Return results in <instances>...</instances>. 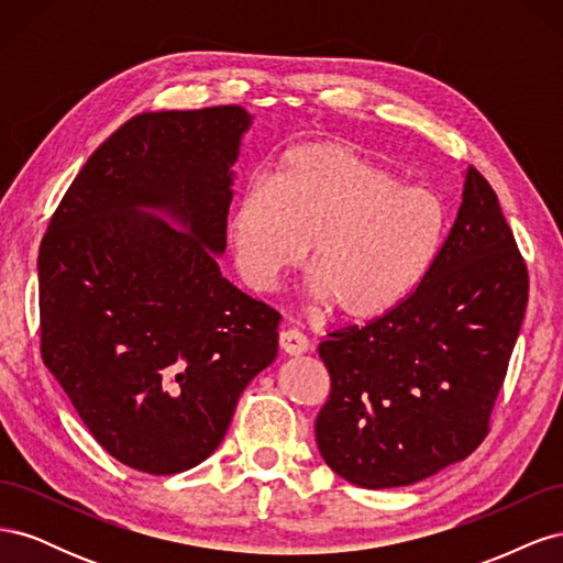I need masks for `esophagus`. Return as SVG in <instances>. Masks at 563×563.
Listing matches in <instances>:
<instances>
[{
	"label": "esophagus",
	"mask_w": 563,
	"mask_h": 563,
	"mask_svg": "<svg viewBox=\"0 0 563 563\" xmlns=\"http://www.w3.org/2000/svg\"><path fill=\"white\" fill-rule=\"evenodd\" d=\"M279 350L284 354H291V356L305 354V352L310 350V340L305 338L298 329H284L279 333Z\"/></svg>",
	"instance_id": "esophagus-1"
}]
</instances>
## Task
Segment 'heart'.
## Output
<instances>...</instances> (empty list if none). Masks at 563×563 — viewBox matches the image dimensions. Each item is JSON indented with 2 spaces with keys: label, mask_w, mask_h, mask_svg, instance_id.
Wrapping results in <instances>:
<instances>
[{
  "label": "heart",
  "mask_w": 563,
  "mask_h": 563,
  "mask_svg": "<svg viewBox=\"0 0 563 563\" xmlns=\"http://www.w3.org/2000/svg\"><path fill=\"white\" fill-rule=\"evenodd\" d=\"M446 230L441 199L404 185L387 166L343 143H305L272 180L253 176L234 201V265L272 291L310 246V298L352 321L376 319L411 296Z\"/></svg>",
  "instance_id": "b5f03b06"
}]
</instances>
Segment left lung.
<instances>
[{"label":"left lung","mask_w":563,"mask_h":563,"mask_svg":"<svg viewBox=\"0 0 563 563\" xmlns=\"http://www.w3.org/2000/svg\"><path fill=\"white\" fill-rule=\"evenodd\" d=\"M526 302L515 234L493 187L470 166L455 223L416 291L319 345L331 376L314 422L327 465L362 488H395L476 451Z\"/></svg>","instance_id":"1"}]
</instances>
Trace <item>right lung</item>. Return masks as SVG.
<instances>
[{
	"label": "right lung",
	"instance_id": "obj_1",
	"mask_svg": "<svg viewBox=\"0 0 563 563\" xmlns=\"http://www.w3.org/2000/svg\"><path fill=\"white\" fill-rule=\"evenodd\" d=\"M249 126L240 106L129 119L84 164L42 240V360L131 470L164 476L207 460L277 356L282 314L216 263Z\"/></svg>",
	"mask_w": 563,
	"mask_h": 563
}]
</instances>
